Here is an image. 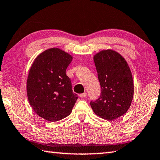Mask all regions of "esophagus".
Listing matches in <instances>:
<instances>
[{"mask_svg": "<svg viewBox=\"0 0 160 160\" xmlns=\"http://www.w3.org/2000/svg\"><path fill=\"white\" fill-rule=\"evenodd\" d=\"M87 93L85 92V93H81V94H80V98H84V97H86L87 96Z\"/></svg>", "mask_w": 160, "mask_h": 160, "instance_id": "34e87169", "label": "esophagus"}]
</instances>
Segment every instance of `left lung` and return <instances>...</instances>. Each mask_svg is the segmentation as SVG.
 I'll return each instance as SVG.
<instances>
[{"mask_svg":"<svg viewBox=\"0 0 160 160\" xmlns=\"http://www.w3.org/2000/svg\"><path fill=\"white\" fill-rule=\"evenodd\" d=\"M101 87L100 98L91 101L98 116L113 120L127 113L133 97L134 85L127 61L113 50H102L93 56Z\"/></svg>","mask_w":160,"mask_h":160,"instance_id":"8db88e82","label":"left lung"}]
</instances>
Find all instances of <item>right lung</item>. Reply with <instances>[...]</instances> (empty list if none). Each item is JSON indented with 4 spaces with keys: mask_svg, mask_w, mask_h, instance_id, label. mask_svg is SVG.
I'll list each match as a JSON object with an SVG mask.
<instances>
[{
    "mask_svg": "<svg viewBox=\"0 0 160 160\" xmlns=\"http://www.w3.org/2000/svg\"><path fill=\"white\" fill-rule=\"evenodd\" d=\"M72 59L64 51L51 48L37 56L30 68L27 81L29 102L36 113L47 121L69 115L78 99L66 74Z\"/></svg>",
    "mask_w": 160,
    "mask_h": 160,
    "instance_id": "1",
    "label": "right lung"
}]
</instances>
